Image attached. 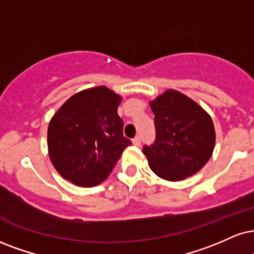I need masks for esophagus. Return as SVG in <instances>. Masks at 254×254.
Returning <instances> with one entry per match:
<instances>
[{
	"label": "esophagus",
	"mask_w": 254,
	"mask_h": 254,
	"mask_svg": "<svg viewBox=\"0 0 254 254\" xmlns=\"http://www.w3.org/2000/svg\"><path fill=\"white\" fill-rule=\"evenodd\" d=\"M140 143H141V136H135L133 139V145L134 146H140Z\"/></svg>",
	"instance_id": "1"
}]
</instances>
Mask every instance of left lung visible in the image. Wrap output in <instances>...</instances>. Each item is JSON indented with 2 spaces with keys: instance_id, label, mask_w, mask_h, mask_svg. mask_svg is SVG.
<instances>
[{
  "instance_id": "1",
  "label": "left lung",
  "mask_w": 254,
  "mask_h": 254,
  "mask_svg": "<svg viewBox=\"0 0 254 254\" xmlns=\"http://www.w3.org/2000/svg\"><path fill=\"white\" fill-rule=\"evenodd\" d=\"M155 140L143 154L152 171L165 180L179 181L195 174L211 158L215 132L209 115L184 94L167 90L151 102Z\"/></svg>"
}]
</instances>
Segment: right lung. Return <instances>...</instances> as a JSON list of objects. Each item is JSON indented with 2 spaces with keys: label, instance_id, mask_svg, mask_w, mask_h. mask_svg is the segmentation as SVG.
I'll return each mask as SVG.
<instances>
[{
  "label": "right lung",
  "instance_id": "right-lung-1",
  "mask_svg": "<svg viewBox=\"0 0 254 254\" xmlns=\"http://www.w3.org/2000/svg\"><path fill=\"white\" fill-rule=\"evenodd\" d=\"M121 98L106 87L71 96L56 112L48 127L51 160L65 180L77 186H95L106 179L127 146Z\"/></svg>",
  "mask_w": 254,
  "mask_h": 254
}]
</instances>
